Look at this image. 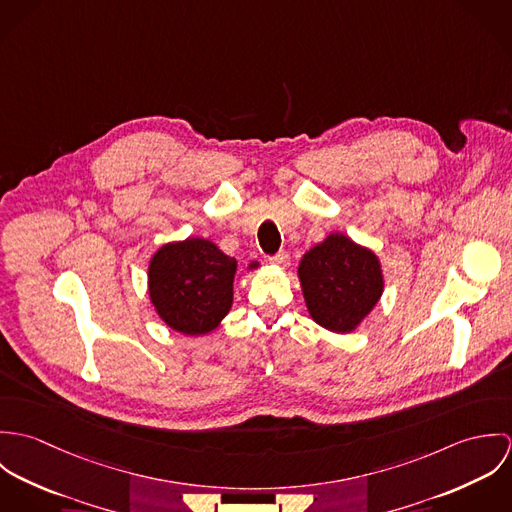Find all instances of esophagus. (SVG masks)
I'll return each mask as SVG.
<instances>
[{"instance_id": "34e87169", "label": "esophagus", "mask_w": 512, "mask_h": 512, "mask_svg": "<svg viewBox=\"0 0 512 512\" xmlns=\"http://www.w3.org/2000/svg\"><path fill=\"white\" fill-rule=\"evenodd\" d=\"M268 260H270V264H276V266H282V268H286V266L290 264V254L282 250V252H278V254L270 256Z\"/></svg>"}]
</instances>
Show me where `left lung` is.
I'll use <instances>...</instances> for the list:
<instances>
[{
  "label": "left lung",
  "instance_id": "obj_1",
  "mask_svg": "<svg viewBox=\"0 0 512 512\" xmlns=\"http://www.w3.org/2000/svg\"><path fill=\"white\" fill-rule=\"evenodd\" d=\"M299 280L315 323L335 333L353 331L382 293L378 258L343 234H331L299 262Z\"/></svg>",
  "mask_w": 512,
  "mask_h": 512
}]
</instances>
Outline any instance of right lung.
<instances>
[{"label":"right lung","mask_w":512,"mask_h":512,"mask_svg":"<svg viewBox=\"0 0 512 512\" xmlns=\"http://www.w3.org/2000/svg\"><path fill=\"white\" fill-rule=\"evenodd\" d=\"M236 268V260L209 240L165 244L149 264L151 303L171 329L185 335L209 333L232 305Z\"/></svg>","instance_id":"obj_1"}]
</instances>
